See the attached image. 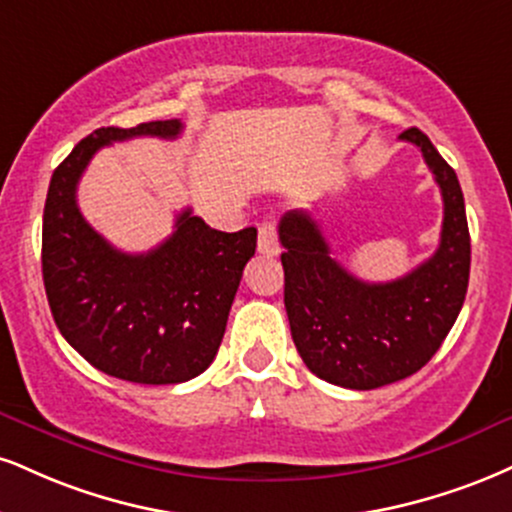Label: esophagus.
Listing matches in <instances>:
<instances>
[{"label": "esophagus", "instance_id": "34e87169", "mask_svg": "<svg viewBox=\"0 0 512 512\" xmlns=\"http://www.w3.org/2000/svg\"><path fill=\"white\" fill-rule=\"evenodd\" d=\"M257 250H260L262 255H267V257L279 255V238H276V221L274 219H264L260 224Z\"/></svg>", "mask_w": 512, "mask_h": 512}]
</instances>
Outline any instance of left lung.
<instances>
[{
  "label": "left lung",
  "mask_w": 512,
  "mask_h": 512,
  "mask_svg": "<svg viewBox=\"0 0 512 512\" xmlns=\"http://www.w3.org/2000/svg\"><path fill=\"white\" fill-rule=\"evenodd\" d=\"M400 140L420 147L443 197L439 248L410 274L360 281L331 257L310 214L288 212L279 224L293 343L312 374L343 389H379L420 372L465 303L470 231L458 176L420 128H408Z\"/></svg>",
  "instance_id": "8db88e82"
}]
</instances>
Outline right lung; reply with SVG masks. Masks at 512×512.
I'll return each mask as SVG.
<instances>
[{
  "label": "right lung",
  "instance_id": "right-lung-1",
  "mask_svg": "<svg viewBox=\"0 0 512 512\" xmlns=\"http://www.w3.org/2000/svg\"><path fill=\"white\" fill-rule=\"evenodd\" d=\"M178 119L97 128L54 169L42 214V279L61 336L92 367L133 384H181L212 365L257 229L224 233L190 209L143 255L107 243L85 221L76 190L85 166L119 140H174Z\"/></svg>",
  "mask_w": 512,
  "mask_h": 512
}]
</instances>
